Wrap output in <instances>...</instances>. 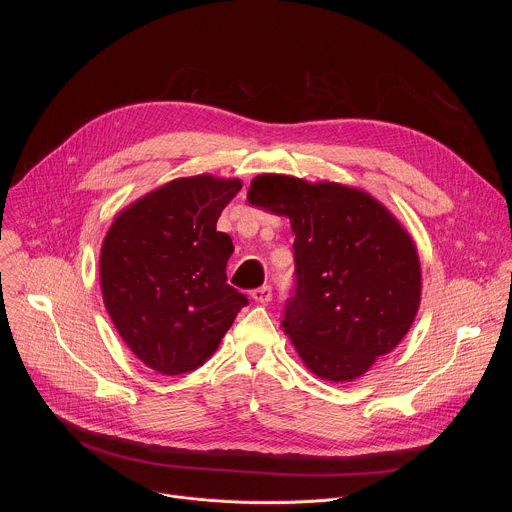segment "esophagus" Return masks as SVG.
<instances>
[{
  "label": "esophagus",
  "mask_w": 512,
  "mask_h": 512,
  "mask_svg": "<svg viewBox=\"0 0 512 512\" xmlns=\"http://www.w3.org/2000/svg\"><path fill=\"white\" fill-rule=\"evenodd\" d=\"M251 298H253V302H257V304H267V302H271V298H273L271 287H269V285H263V287L253 289V291H251Z\"/></svg>",
  "instance_id": "obj_1"
}]
</instances>
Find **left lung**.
<instances>
[{
	"mask_svg": "<svg viewBox=\"0 0 512 512\" xmlns=\"http://www.w3.org/2000/svg\"><path fill=\"white\" fill-rule=\"evenodd\" d=\"M247 200L289 218L298 285L281 322L310 373L348 383L397 348L421 304L417 247L369 192L259 174Z\"/></svg>",
	"mask_w": 512,
	"mask_h": 512,
	"instance_id": "8db88e82",
	"label": "left lung"
}]
</instances>
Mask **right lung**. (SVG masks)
Returning <instances> with one entry per match:
<instances>
[{"instance_id":"right-lung-1","label":"right lung","mask_w":512,"mask_h":512,"mask_svg":"<svg viewBox=\"0 0 512 512\" xmlns=\"http://www.w3.org/2000/svg\"><path fill=\"white\" fill-rule=\"evenodd\" d=\"M239 178H176L125 206L99 255L103 302L129 350L158 375L194 371L249 300L227 283L233 241L216 231Z\"/></svg>"}]
</instances>
